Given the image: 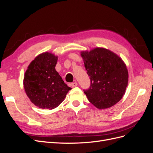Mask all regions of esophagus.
Segmentation results:
<instances>
[{
  "instance_id": "34e87169",
  "label": "esophagus",
  "mask_w": 153,
  "mask_h": 153,
  "mask_svg": "<svg viewBox=\"0 0 153 153\" xmlns=\"http://www.w3.org/2000/svg\"><path fill=\"white\" fill-rule=\"evenodd\" d=\"M77 85H78V84L76 82H73L71 84V85L72 87H75L76 86H77Z\"/></svg>"
}]
</instances>
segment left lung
Listing matches in <instances>:
<instances>
[{
	"label": "left lung",
	"instance_id": "left-lung-1",
	"mask_svg": "<svg viewBox=\"0 0 153 153\" xmlns=\"http://www.w3.org/2000/svg\"><path fill=\"white\" fill-rule=\"evenodd\" d=\"M85 68L91 80L84 92L88 100L98 108L116 104L125 93L128 82L126 65L116 54L102 48L82 52Z\"/></svg>",
	"mask_w": 153,
	"mask_h": 153
}]
</instances>
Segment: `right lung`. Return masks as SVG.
Wrapping results in <instances>:
<instances>
[{"label":"right lung","mask_w":153,"mask_h":153,"mask_svg":"<svg viewBox=\"0 0 153 153\" xmlns=\"http://www.w3.org/2000/svg\"><path fill=\"white\" fill-rule=\"evenodd\" d=\"M57 59L48 52L41 53L31 62L25 73L24 85L26 94L39 108H56L71 89L55 70Z\"/></svg>","instance_id":"right-lung-1"}]
</instances>
